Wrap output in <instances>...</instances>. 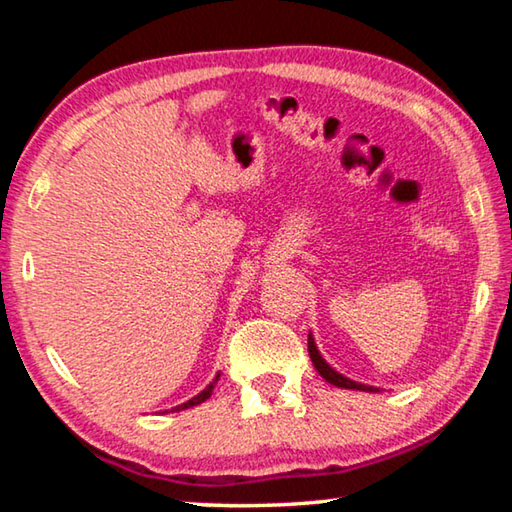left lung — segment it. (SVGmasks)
I'll return each instance as SVG.
<instances>
[{"label":"left lung","mask_w":512,"mask_h":512,"mask_svg":"<svg viewBox=\"0 0 512 512\" xmlns=\"http://www.w3.org/2000/svg\"><path fill=\"white\" fill-rule=\"evenodd\" d=\"M307 348H309V357H311V363H314V368L320 372V377H323L325 381H329V384L339 386V388H350V391H366V393H377L379 388L375 386H366V384H359V381H352L345 375H341V372H336L329 363L320 357V352L316 348V341L314 336H311L309 332V341H307Z\"/></svg>","instance_id":"left-lung-1"}]
</instances>
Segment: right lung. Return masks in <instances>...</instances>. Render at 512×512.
Wrapping results in <instances>:
<instances>
[{
  "label": "right lung",
  "instance_id": "1",
  "mask_svg": "<svg viewBox=\"0 0 512 512\" xmlns=\"http://www.w3.org/2000/svg\"><path fill=\"white\" fill-rule=\"evenodd\" d=\"M219 377H221V375H216V377L210 381V386H205L201 393L194 395L192 400H187L185 404H180V406H173L171 411H185V409H192V406H196V404H203V402L207 400V397L212 395V391H214V386H216V381H219Z\"/></svg>",
  "mask_w": 512,
  "mask_h": 512
}]
</instances>
